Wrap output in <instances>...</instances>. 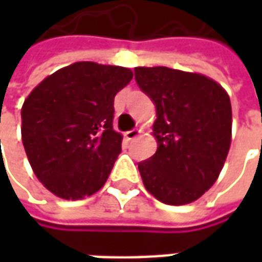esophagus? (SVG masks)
I'll use <instances>...</instances> for the list:
<instances>
[{
    "instance_id": "esophagus-1",
    "label": "esophagus",
    "mask_w": 262,
    "mask_h": 262,
    "mask_svg": "<svg viewBox=\"0 0 262 262\" xmlns=\"http://www.w3.org/2000/svg\"><path fill=\"white\" fill-rule=\"evenodd\" d=\"M139 135H140V130H139V129H132V130L126 132L125 137L127 140H133V139H136Z\"/></svg>"
}]
</instances>
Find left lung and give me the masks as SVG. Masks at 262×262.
Instances as JSON below:
<instances>
[{
	"mask_svg": "<svg viewBox=\"0 0 262 262\" xmlns=\"http://www.w3.org/2000/svg\"><path fill=\"white\" fill-rule=\"evenodd\" d=\"M135 80L157 112L159 147L139 163L143 184L160 202H193L217 180L229 153L230 98L205 75L168 67H136Z\"/></svg>",
	"mask_w": 262,
	"mask_h": 262,
	"instance_id": "left-lung-1",
	"label": "left lung"
}]
</instances>
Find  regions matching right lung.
<instances>
[{
	"instance_id": "1",
	"label": "right lung",
	"mask_w": 262,
	"mask_h": 262,
	"mask_svg": "<svg viewBox=\"0 0 262 262\" xmlns=\"http://www.w3.org/2000/svg\"><path fill=\"white\" fill-rule=\"evenodd\" d=\"M133 78L126 67L78 61L46 77L26 98L22 143L37 180L63 199L103 187L122 151L115 95Z\"/></svg>"
}]
</instances>
